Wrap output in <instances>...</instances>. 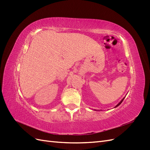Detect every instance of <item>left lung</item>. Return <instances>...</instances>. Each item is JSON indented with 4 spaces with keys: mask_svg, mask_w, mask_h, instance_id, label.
Returning <instances> with one entry per match:
<instances>
[{
    "mask_svg": "<svg viewBox=\"0 0 150 150\" xmlns=\"http://www.w3.org/2000/svg\"><path fill=\"white\" fill-rule=\"evenodd\" d=\"M124 99H125V98H123V99H122V100H121V102H120V103H118V104H117V105H116V107H117V106H119V105H120V104H121V103H122V101H123V100H124Z\"/></svg>",
    "mask_w": 150,
    "mask_h": 150,
    "instance_id": "obj_1",
    "label": "left lung"
}]
</instances>
